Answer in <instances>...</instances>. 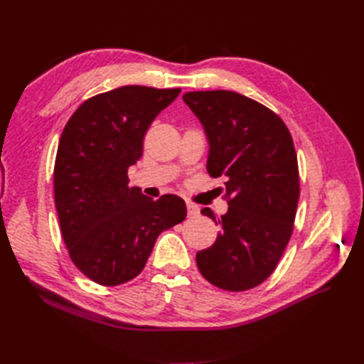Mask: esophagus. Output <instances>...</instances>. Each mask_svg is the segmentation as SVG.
I'll return each instance as SVG.
<instances>
[{"label": "esophagus", "instance_id": "esophagus-1", "mask_svg": "<svg viewBox=\"0 0 364 364\" xmlns=\"http://www.w3.org/2000/svg\"><path fill=\"white\" fill-rule=\"evenodd\" d=\"M186 206H188V214L192 215V218H194V215H197V214L200 213V208H198L196 203L186 202Z\"/></svg>", "mask_w": 364, "mask_h": 364}]
</instances>
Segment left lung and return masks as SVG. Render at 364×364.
<instances>
[{
	"label": "left lung",
	"instance_id": "8db88e82",
	"mask_svg": "<svg viewBox=\"0 0 364 364\" xmlns=\"http://www.w3.org/2000/svg\"><path fill=\"white\" fill-rule=\"evenodd\" d=\"M210 144L206 170L225 178L228 211L211 218L220 231L197 252V267L225 291H247L274 272L289 242L299 203V167L284 122L269 107L230 90L183 95Z\"/></svg>",
	"mask_w": 364,
	"mask_h": 364
}]
</instances>
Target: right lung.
<instances>
[{"label":"right lung","instance_id":"obj_1","mask_svg":"<svg viewBox=\"0 0 364 364\" xmlns=\"http://www.w3.org/2000/svg\"><path fill=\"white\" fill-rule=\"evenodd\" d=\"M181 89L123 86L86 100L67 122L54 162V203L75 266L117 286L142 272L158 236L186 218L173 194L128 186L146 129Z\"/></svg>","mask_w":364,"mask_h":364}]
</instances>
